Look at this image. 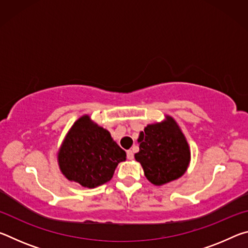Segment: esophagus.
Segmentation results:
<instances>
[{
	"mask_svg": "<svg viewBox=\"0 0 248 248\" xmlns=\"http://www.w3.org/2000/svg\"><path fill=\"white\" fill-rule=\"evenodd\" d=\"M127 157H128V159H133V152L131 150L127 151Z\"/></svg>",
	"mask_w": 248,
	"mask_h": 248,
	"instance_id": "1",
	"label": "esophagus"
}]
</instances>
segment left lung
<instances>
[{
	"label": "left lung",
	"mask_w": 248,
	"mask_h": 248,
	"mask_svg": "<svg viewBox=\"0 0 248 248\" xmlns=\"http://www.w3.org/2000/svg\"><path fill=\"white\" fill-rule=\"evenodd\" d=\"M140 151L134 157L145 177L155 186L167 184L185 174L190 162V150L184 133L170 116L162 123L148 124L140 132Z\"/></svg>",
	"instance_id": "1"
}]
</instances>
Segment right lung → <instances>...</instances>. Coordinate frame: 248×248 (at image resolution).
<instances>
[{
  "mask_svg": "<svg viewBox=\"0 0 248 248\" xmlns=\"http://www.w3.org/2000/svg\"><path fill=\"white\" fill-rule=\"evenodd\" d=\"M125 152L112 140L108 130L83 116L69 130L58 152L60 170L71 182L95 188L112 178Z\"/></svg>",
  "mask_w": 248,
  "mask_h": 248,
  "instance_id": "obj_1",
  "label": "right lung"
}]
</instances>
